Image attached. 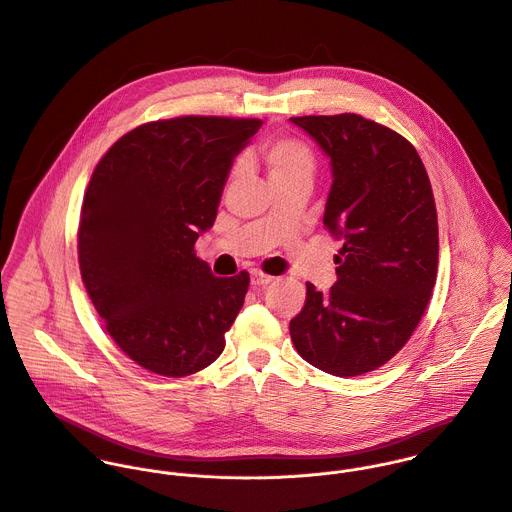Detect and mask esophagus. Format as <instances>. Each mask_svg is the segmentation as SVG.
<instances>
[{
    "label": "esophagus",
    "mask_w": 512,
    "mask_h": 512,
    "mask_svg": "<svg viewBox=\"0 0 512 512\" xmlns=\"http://www.w3.org/2000/svg\"><path fill=\"white\" fill-rule=\"evenodd\" d=\"M273 281H275V277H271V275H267L263 271H253L251 273V283L257 285V287H265V285H269Z\"/></svg>",
    "instance_id": "1"
}]
</instances>
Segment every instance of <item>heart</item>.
I'll return each instance as SVG.
<instances>
[{
  "instance_id": "heart-1",
  "label": "heart",
  "mask_w": 512,
  "mask_h": 512,
  "mask_svg": "<svg viewBox=\"0 0 512 512\" xmlns=\"http://www.w3.org/2000/svg\"><path fill=\"white\" fill-rule=\"evenodd\" d=\"M261 157L269 169L273 183L295 175H313L317 163L313 149L297 137H275L265 141L261 147ZM241 171L243 163L237 161L231 169V179L239 177Z\"/></svg>"
}]
</instances>
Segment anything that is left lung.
Returning a JSON list of instances; mask_svg holds the SVG:
<instances>
[{
    "label": "left lung",
    "mask_w": 512,
    "mask_h": 512,
    "mask_svg": "<svg viewBox=\"0 0 512 512\" xmlns=\"http://www.w3.org/2000/svg\"><path fill=\"white\" fill-rule=\"evenodd\" d=\"M331 159L327 231L343 241L337 283H307L289 331L297 353L335 377L391 361L417 329L437 281L439 223L427 169L397 131L357 113L291 117Z\"/></svg>",
    "instance_id": "obj_1"
}]
</instances>
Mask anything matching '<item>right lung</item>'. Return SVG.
I'll return each mask as SVG.
<instances>
[{"label": "right lung", "mask_w": 512, "mask_h": 512, "mask_svg": "<svg viewBox=\"0 0 512 512\" xmlns=\"http://www.w3.org/2000/svg\"><path fill=\"white\" fill-rule=\"evenodd\" d=\"M261 123H143L93 169L77 231L81 279L111 339L151 373L187 377L225 349L249 273L215 277L195 241L213 227L233 159Z\"/></svg>", "instance_id": "right-lung-1"}]
</instances>
